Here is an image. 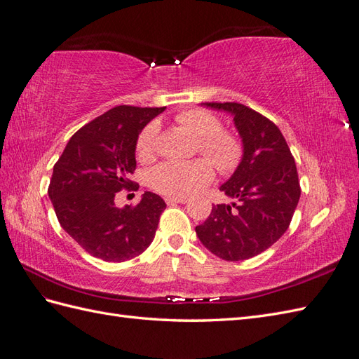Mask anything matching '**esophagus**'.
<instances>
[{
  "label": "esophagus",
  "instance_id": "obj_1",
  "mask_svg": "<svg viewBox=\"0 0 359 359\" xmlns=\"http://www.w3.org/2000/svg\"><path fill=\"white\" fill-rule=\"evenodd\" d=\"M165 202L168 205H174V203H187L188 198L187 197H166Z\"/></svg>",
  "mask_w": 359,
  "mask_h": 359
}]
</instances>
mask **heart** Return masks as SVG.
<instances>
[{
    "label": "heart",
    "instance_id": "b5f03b06",
    "mask_svg": "<svg viewBox=\"0 0 359 359\" xmlns=\"http://www.w3.org/2000/svg\"><path fill=\"white\" fill-rule=\"evenodd\" d=\"M176 121L197 137V149L208 157L217 170L226 172L236 168L241 157L238 139L228 131H223L222 122L212 113L203 108H189L180 111ZM157 125H145L136 140V154L140 161L153 159L156 149ZM214 170L203 159L194 162H163L148 174L149 187L170 197H187L202 189L212 180Z\"/></svg>",
    "mask_w": 359,
    "mask_h": 359
}]
</instances>
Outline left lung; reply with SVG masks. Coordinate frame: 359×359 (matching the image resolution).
Returning <instances> with one entry per match:
<instances>
[{
    "mask_svg": "<svg viewBox=\"0 0 359 359\" xmlns=\"http://www.w3.org/2000/svg\"><path fill=\"white\" fill-rule=\"evenodd\" d=\"M205 105L234 116L243 157L220 187L236 202L214 205L196 234L223 260H248L271 248L289 228L302 194L297 165L281 131L263 114L237 102Z\"/></svg>",
    "mask_w": 359,
    "mask_h": 359,
    "instance_id": "left-lung-1",
    "label": "left lung"
}]
</instances>
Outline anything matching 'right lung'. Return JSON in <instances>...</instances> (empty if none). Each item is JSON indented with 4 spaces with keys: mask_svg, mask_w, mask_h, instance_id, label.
<instances>
[{
    "mask_svg": "<svg viewBox=\"0 0 359 359\" xmlns=\"http://www.w3.org/2000/svg\"><path fill=\"white\" fill-rule=\"evenodd\" d=\"M161 108L119 105L78 130L53 166L48 197L62 229L90 255L125 262L151 245L166 203L147 193L118 208L116 193L136 189V140Z\"/></svg>",
    "mask_w": 359,
    "mask_h": 359,
    "instance_id": "add662e5",
    "label": "right lung"
}]
</instances>
